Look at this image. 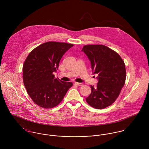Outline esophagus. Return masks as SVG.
Segmentation results:
<instances>
[{
    "label": "esophagus",
    "mask_w": 149,
    "mask_h": 149,
    "mask_svg": "<svg viewBox=\"0 0 149 149\" xmlns=\"http://www.w3.org/2000/svg\"><path fill=\"white\" fill-rule=\"evenodd\" d=\"M74 84H76L77 85H78V86H83V83H76V82H75L74 83Z\"/></svg>",
    "instance_id": "1"
}]
</instances>
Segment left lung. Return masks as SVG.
Segmentation results:
<instances>
[{
	"mask_svg": "<svg viewBox=\"0 0 149 149\" xmlns=\"http://www.w3.org/2000/svg\"><path fill=\"white\" fill-rule=\"evenodd\" d=\"M81 51L91 62L93 74H98L97 85H90L91 93L86 101L96 109L106 108L114 103L125 85V64L116 52L103 45H85Z\"/></svg>",
	"mask_w": 149,
	"mask_h": 149,
	"instance_id": "8db88e82",
	"label": "left lung"
}]
</instances>
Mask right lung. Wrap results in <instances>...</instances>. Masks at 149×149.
Instances as JSON below:
<instances>
[{"label":"right lung","mask_w":149,"mask_h":149,"mask_svg":"<svg viewBox=\"0 0 149 149\" xmlns=\"http://www.w3.org/2000/svg\"><path fill=\"white\" fill-rule=\"evenodd\" d=\"M73 44L58 42L44 43L33 50L23 66V83L33 101L44 108L57 106L63 99L71 82L54 77L60 61Z\"/></svg>","instance_id":"right-lung-1"}]
</instances>
